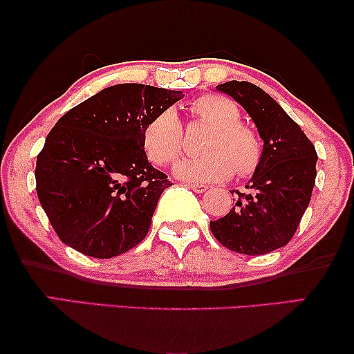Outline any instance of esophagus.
I'll use <instances>...</instances> for the list:
<instances>
[{
  "instance_id": "1",
  "label": "esophagus",
  "mask_w": 354,
  "mask_h": 354,
  "mask_svg": "<svg viewBox=\"0 0 354 354\" xmlns=\"http://www.w3.org/2000/svg\"><path fill=\"white\" fill-rule=\"evenodd\" d=\"M187 187H190L192 190L196 192V193H203V192L207 190V187L203 185V183H187Z\"/></svg>"
}]
</instances>
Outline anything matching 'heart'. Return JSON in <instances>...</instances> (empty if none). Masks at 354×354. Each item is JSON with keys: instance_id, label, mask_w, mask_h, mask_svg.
<instances>
[{"instance_id": "1", "label": "heart", "mask_w": 354, "mask_h": 354, "mask_svg": "<svg viewBox=\"0 0 354 354\" xmlns=\"http://www.w3.org/2000/svg\"><path fill=\"white\" fill-rule=\"evenodd\" d=\"M193 120L209 125L203 143L205 154L182 159L176 174L187 180L206 183L229 178L232 174L248 177L263 159V142L258 130L241 122L240 111L230 100L217 95H203L190 104ZM142 143L149 161L169 166L183 151V127L171 109L161 111L145 125Z\"/></svg>"}]
</instances>
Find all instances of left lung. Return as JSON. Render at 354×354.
<instances>
[{
    "label": "left lung",
    "mask_w": 354,
    "mask_h": 354,
    "mask_svg": "<svg viewBox=\"0 0 354 354\" xmlns=\"http://www.w3.org/2000/svg\"><path fill=\"white\" fill-rule=\"evenodd\" d=\"M217 90L243 106L264 140V148L263 159L245 187L248 190H236L234 207L221 219L211 221V232L235 253H270L293 239L311 201L316 148L277 101L259 86L230 80L217 85Z\"/></svg>",
    "instance_id": "left-lung-1"
}]
</instances>
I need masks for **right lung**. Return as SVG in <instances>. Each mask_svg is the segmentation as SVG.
I'll return each instance as SVG.
<instances>
[{"instance_id": "right-lung-1", "label": "right lung", "mask_w": 354, "mask_h": 354, "mask_svg": "<svg viewBox=\"0 0 354 354\" xmlns=\"http://www.w3.org/2000/svg\"><path fill=\"white\" fill-rule=\"evenodd\" d=\"M182 91L120 84L57 120L37 156V195L62 243L91 258L127 253L147 236L172 185L148 162L145 125Z\"/></svg>"}]
</instances>
